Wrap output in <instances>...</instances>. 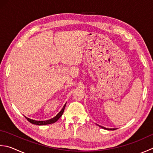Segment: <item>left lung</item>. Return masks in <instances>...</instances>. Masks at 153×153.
<instances>
[{
    "mask_svg": "<svg viewBox=\"0 0 153 153\" xmlns=\"http://www.w3.org/2000/svg\"><path fill=\"white\" fill-rule=\"evenodd\" d=\"M100 127H101V128H104V129H107V130H114V129H115V128H105V127H101V126H100Z\"/></svg>",
    "mask_w": 153,
    "mask_h": 153,
    "instance_id": "obj_1",
    "label": "left lung"
}]
</instances>
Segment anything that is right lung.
Wrapping results in <instances>:
<instances>
[{"instance_id": "add662e5", "label": "right lung", "mask_w": 153, "mask_h": 153, "mask_svg": "<svg viewBox=\"0 0 153 153\" xmlns=\"http://www.w3.org/2000/svg\"><path fill=\"white\" fill-rule=\"evenodd\" d=\"M65 105H66V103H65L64 105V106L63 107L62 109L58 113V114L57 115L56 117H54L51 119H49V120H47V121H35V120H32V119H29L28 117H25L26 119L28 120L30 123H31L34 124V125H48V124H52V123H53L56 122L58 120V119L60 118V117L62 115L63 113H64V109H65Z\"/></svg>"}]
</instances>
